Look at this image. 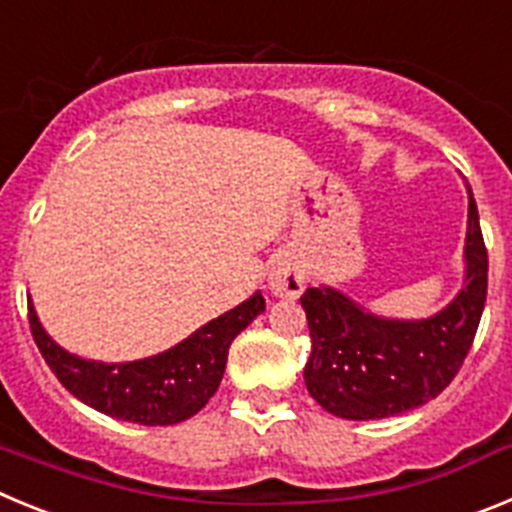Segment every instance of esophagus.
<instances>
[{
	"instance_id": "obj_1",
	"label": "esophagus",
	"mask_w": 512,
	"mask_h": 512,
	"mask_svg": "<svg viewBox=\"0 0 512 512\" xmlns=\"http://www.w3.org/2000/svg\"><path fill=\"white\" fill-rule=\"evenodd\" d=\"M305 289V269L292 256H279L269 271V292L274 297H300Z\"/></svg>"
}]
</instances>
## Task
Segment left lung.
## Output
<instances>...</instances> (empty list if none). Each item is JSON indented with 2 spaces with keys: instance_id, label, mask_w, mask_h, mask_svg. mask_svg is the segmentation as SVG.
Instances as JSON below:
<instances>
[{
  "instance_id": "left-lung-1",
  "label": "left lung",
  "mask_w": 512,
  "mask_h": 512,
  "mask_svg": "<svg viewBox=\"0 0 512 512\" xmlns=\"http://www.w3.org/2000/svg\"><path fill=\"white\" fill-rule=\"evenodd\" d=\"M464 287L423 320L384 318L333 287H307L300 297L312 351L305 384L312 400L346 420H379L420 408L456 377L487 300V248L467 184Z\"/></svg>"
}]
</instances>
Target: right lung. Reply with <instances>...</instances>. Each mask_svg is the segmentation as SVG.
<instances>
[{"instance_id":"add662e5","label":"right lung","mask_w":512,"mask_h":512,"mask_svg":"<svg viewBox=\"0 0 512 512\" xmlns=\"http://www.w3.org/2000/svg\"><path fill=\"white\" fill-rule=\"evenodd\" d=\"M264 307L261 292H253L246 302L197 328L169 351L122 364L69 354L45 333L33 300H27V318L45 364L84 405L128 423L174 425L200 413L215 395L230 343L264 312Z\"/></svg>"}]
</instances>
